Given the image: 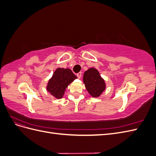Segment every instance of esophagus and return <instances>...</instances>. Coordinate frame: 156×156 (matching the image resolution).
Here are the masks:
<instances>
[{
    "instance_id": "34e87169",
    "label": "esophagus",
    "mask_w": 156,
    "mask_h": 156,
    "mask_svg": "<svg viewBox=\"0 0 156 156\" xmlns=\"http://www.w3.org/2000/svg\"><path fill=\"white\" fill-rule=\"evenodd\" d=\"M77 77L79 79H80V78L81 77V76H82V73L81 72H79V73H77Z\"/></svg>"
}]
</instances>
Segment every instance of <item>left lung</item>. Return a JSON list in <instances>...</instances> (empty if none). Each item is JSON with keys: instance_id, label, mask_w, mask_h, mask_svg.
<instances>
[{"instance_id": "left-lung-1", "label": "left lung", "mask_w": 156, "mask_h": 156, "mask_svg": "<svg viewBox=\"0 0 156 156\" xmlns=\"http://www.w3.org/2000/svg\"><path fill=\"white\" fill-rule=\"evenodd\" d=\"M83 83L88 93L94 98L99 97L105 90L104 79L94 68H89L84 73Z\"/></svg>"}]
</instances>
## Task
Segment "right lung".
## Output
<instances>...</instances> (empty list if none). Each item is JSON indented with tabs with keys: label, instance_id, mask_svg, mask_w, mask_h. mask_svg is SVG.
I'll use <instances>...</instances> for the list:
<instances>
[{
	"label": "right lung",
	"instance_id": "obj_1",
	"mask_svg": "<svg viewBox=\"0 0 156 156\" xmlns=\"http://www.w3.org/2000/svg\"><path fill=\"white\" fill-rule=\"evenodd\" d=\"M77 78L70 69L58 68L49 80L47 90L55 98H62L68 86Z\"/></svg>",
	"mask_w": 156,
	"mask_h": 156
}]
</instances>
